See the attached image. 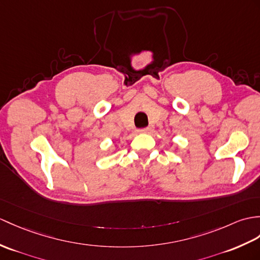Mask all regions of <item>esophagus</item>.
<instances>
[{
  "mask_svg": "<svg viewBox=\"0 0 260 260\" xmlns=\"http://www.w3.org/2000/svg\"><path fill=\"white\" fill-rule=\"evenodd\" d=\"M149 131H150V128H149V127H145V128L138 129V132H140V133H149Z\"/></svg>",
  "mask_w": 260,
  "mask_h": 260,
  "instance_id": "obj_1",
  "label": "esophagus"
}]
</instances>
